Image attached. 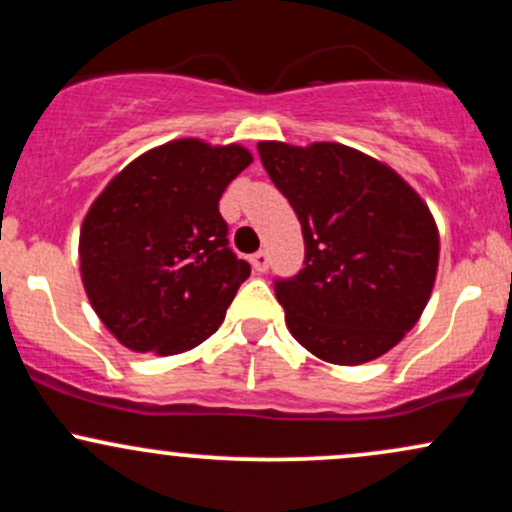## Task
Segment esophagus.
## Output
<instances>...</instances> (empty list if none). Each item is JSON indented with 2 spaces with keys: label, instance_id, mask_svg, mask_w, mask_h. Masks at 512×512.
Returning a JSON list of instances; mask_svg holds the SVG:
<instances>
[{
  "label": "esophagus",
  "instance_id": "obj_1",
  "mask_svg": "<svg viewBox=\"0 0 512 512\" xmlns=\"http://www.w3.org/2000/svg\"><path fill=\"white\" fill-rule=\"evenodd\" d=\"M250 262H252V269H255V272H267V267H269V255L264 250H257L255 255L250 257Z\"/></svg>",
  "mask_w": 512,
  "mask_h": 512
}]
</instances>
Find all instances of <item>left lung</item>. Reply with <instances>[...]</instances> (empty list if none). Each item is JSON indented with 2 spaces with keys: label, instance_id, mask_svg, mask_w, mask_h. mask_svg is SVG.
<instances>
[{
  "label": "left lung",
  "instance_id": "left-lung-1",
  "mask_svg": "<svg viewBox=\"0 0 512 512\" xmlns=\"http://www.w3.org/2000/svg\"><path fill=\"white\" fill-rule=\"evenodd\" d=\"M262 166L296 211L305 267L276 279L286 325L310 354L358 366L416 325L438 272V226L385 163L344 144L260 142Z\"/></svg>",
  "mask_w": 512,
  "mask_h": 512
}]
</instances>
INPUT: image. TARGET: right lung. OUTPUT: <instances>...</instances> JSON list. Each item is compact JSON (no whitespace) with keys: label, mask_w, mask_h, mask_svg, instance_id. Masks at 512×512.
Returning <instances> with one entry per match:
<instances>
[{"label":"right lung","mask_w":512,"mask_h":512,"mask_svg":"<svg viewBox=\"0 0 512 512\" xmlns=\"http://www.w3.org/2000/svg\"><path fill=\"white\" fill-rule=\"evenodd\" d=\"M252 163L245 146L175 139L134 158L88 209L81 281L127 349L173 356L219 330L250 264L228 248L219 199Z\"/></svg>","instance_id":"right-lung-1"}]
</instances>
